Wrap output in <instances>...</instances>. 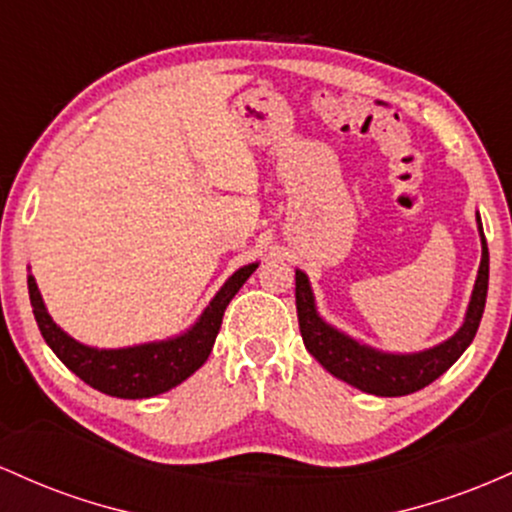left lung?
<instances>
[{
    "label": "left lung",
    "mask_w": 512,
    "mask_h": 512,
    "mask_svg": "<svg viewBox=\"0 0 512 512\" xmlns=\"http://www.w3.org/2000/svg\"><path fill=\"white\" fill-rule=\"evenodd\" d=\"M481 234V263L476 273V283L469 300L464 324L459 331L440 346H433L421 353H382L355 338L346 336L343 331L333 329L319 317L317 304H314V292L309 287V278L302 271H295V302L297 319H300V333L304 348L319 360L326 370L338 380L353 384L360 392L375 396H404L418 389L428 387L442 372L450 370L457 363L459 355L474 341L476 329H479L481 314L486 307L488 292V246L481 227V217L476 212Z\"/></svg>",
    "instance_id": "obj_1"
}]
</instances>
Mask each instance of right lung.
<instances>
[{"label":"right lung","mask_w":512,"mask_h":512,"mask_svg":"<svg viewBox=\"0 0 512 512\" xmlns=\"http://www.w3.org/2000/svg\"><path fill=\"white\" fill-rule=\"evenodd\" d=\"M256 268L258 263L239 268L212 297L200 319L181 336L116 350L91 348L67 336L45 309L33 275H28V297H31L33 317L38 321L45 343L79 380L103 394L118 396V399H149V396L169 392L176 384L188 380L208 360L212 343L220 333L227 304L232 302L239 287L249 280Z\"/></svg>","instance_id":"add662e5"}]
</instances>
